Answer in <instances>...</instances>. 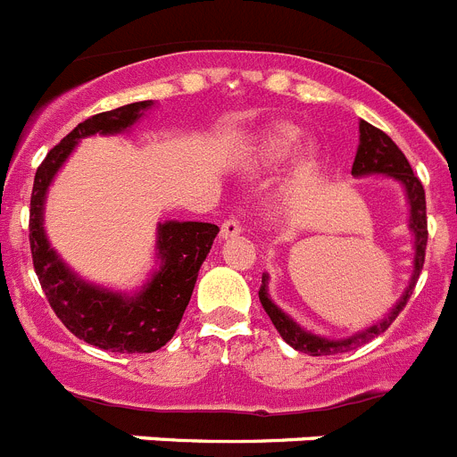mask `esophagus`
<instances>
[{
    "label": "esophagus",
    "instance_id": "1",
    "mask_svg": "<svg viewBox=\"0 0 457 457\" xmlns=\"http://www.w3.org/2000/svg\"><path fill=\"white\" fill-rule=\"evenodd\" d=\"M240 233H242V224L236 220V217L224 220V224H221V237H233V236H240Z\"/></svg>",
    "mask_w": 457,
    "mask_h": 457
}]
</instances>
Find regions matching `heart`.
Segmentation results:
<instances>
[{"label": "heart", "mask_w": 457, "mask_h": 457, "mask_svg": "<svg viewBox=\"0 0 457 457\" xmlns=\"http://www.w3.org/2000/svg\"><path fill=\"white\" fill-rule=\"evenodd\" d=\"M297 146H300V132L290 125H281L265 137L263 146H261V160L268 167L286 164L288 160H293Z\"/></svg>", "instance_id": "1"}]
</instances>
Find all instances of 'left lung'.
Listing matches in <instances>:
<instances>
[{
    "label": "left lung",
    "instance_id": "obj_1",
    "mask_svg": "<svg viewBox=\"0 0 457 457\" xmlns=\"http://www.w3.org/2000/svg\"><path fill=\"white\" fill-rule=\"evenodd\" d=\"M359 148L357 157H354L353 173L354 176H366V173H386V176H394L395 180H401L405 185L407 199H410L411 217H410V228L414 231V277H411L410 288L405 290L403 300L395 304V309L391 311L389 316L385 318L378 325L369 327L366 332L354 334L353 338H345V341H329V338L313 337V334L304 332L302 327L295 325L284 311L277 309V304H272V300L268 297V277L263 274V284H261V290H258V300L263 304L265 313L270 316L272 325L277 327V332L281 334L288 345H293L295 350L300 353L311 354V357H327V354H338V353H348V350L357 348L361 343H369L370 338L379 337L382 332L389 329L391 322L398 318L403 309H405L407 300H410L411 290L417 286V278L423 270V261H426V245H428V217H426V189H423L421 180L414 176L410 162H407L405 153L395 146L394 139H391L386 132H382L375 125L361 120L359 123Z\"/></svg>",
    "mask_w": 457,
    "mask_h": 457
}]
</instances>
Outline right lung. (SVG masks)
<instances>
[{
	"mask_svg": "<svg viewBox=\"0 0 457 457\" xmlns=\"http://www.w3.org/2000/svg\"><path fill=\"white\" fill-rule=\"evenodd\" d=\"M151 100L116 107L112 112L88 116L68 132L36 169L29 204V245L36 277L52 311L68 332L96 348L112 353H155L176 334L179 322L192 297L199 268L212 249L215 224L205 221H167L160 224L157 249L162 270L137 297L128 300L107 290L84 284L68 272L50 249L43 233V201L47 185L63 164L78 139L87 135H114L135 123Z\"/></svg>",
	"mask_w": 457,
	"mask_h": 457,
	"instance_id": "add662e5",
	"label": "right lung"
}]
</instances>
